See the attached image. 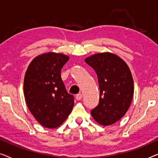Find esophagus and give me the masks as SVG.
Returning a JSON list of instances; mask_svg holds the SVG:
<instances>
[{
	"instance_id": "1",
	"label": "esophagus",
	"mask_w": 158,
	"mask_h": 158,
	"mask_svg": "<svg viewBox=\"0 0 158 158\" xmlns=\"http://www.w3.org/2000/svg\"><path fill=\"white\" fill-rule=\"evenodd\" d=\"M82 98H83V95H82V94H78L76 95V99L77 101L81 100Z\"/></svg>"
}]
</instances>
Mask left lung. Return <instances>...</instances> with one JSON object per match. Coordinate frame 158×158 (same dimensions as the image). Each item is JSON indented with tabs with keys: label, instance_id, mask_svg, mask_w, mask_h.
I'll use <instances>...</instances> for the list:
<instances>
[{
	"label": "left lung",
	"instance_id": "obj_1",
	"mask_svg": "<svg viewBox=\"0 0 158 158\" xmlns=\"http://www.w3.org/2000/svg\"><path fill=\"white\" fill-rule=\"evenodd\" d=\"M85 62L96 71L99 88V103L90 113L103 126L122 118L130 106L134 94V81L128 65L110 52L95 54Z\"/></svg>",
	"mask_w": 158,
	"mask_h": 158
}]
</instances>
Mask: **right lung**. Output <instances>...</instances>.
<instances>
[{
	"instance_id": "1",
	"label": "right lung",
	"mask_w": 158,
	"mask_h": 158,
	"mask_svg": "<svg viewBox=\"0 0 158 158\" xmlns=\"http://www.w3.org/2000/svg\"><path fill=\"white\" fill-rule=\"evenodd\" d=\"M63 54H42L31 62L25 73L23 92L27 106L36 120L47 128L60 126L74 106L67 92L61 70L69 60Z\"/></svg>"
}]
</instances>
